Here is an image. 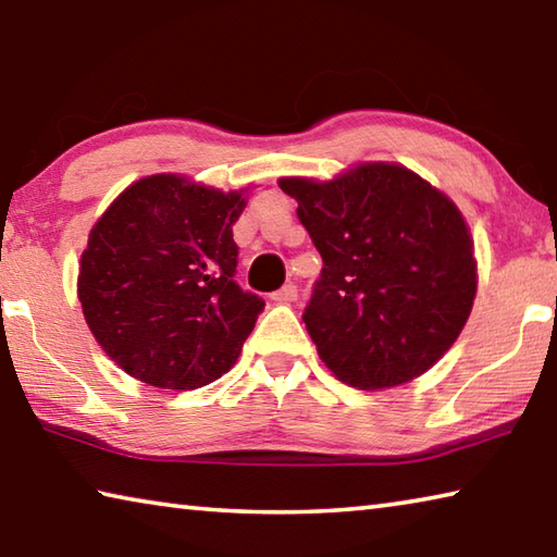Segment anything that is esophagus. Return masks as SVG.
<instances>
[{
	"label": "esophagus",
	"mask_w": 557,
	"mask_h": 557,
	"mask_svg": "<svg viewBox=\"0 0 557 557\" xmlns=\"http://www.w3.org/2000/svg\"><path fill=\"white\" fill-rule=\"evenodd\" d=\"M297 295H299V292H297V285H292V282H287L285 287L277 289L275 295H272V299H275L277 305H292V301L297 299Z\"/></svg>",
	"instance_id": "1"
}]
</instances>
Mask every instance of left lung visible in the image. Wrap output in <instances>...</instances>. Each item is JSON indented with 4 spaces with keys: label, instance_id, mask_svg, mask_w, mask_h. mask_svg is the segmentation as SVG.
<instances>
[{
    "label": "left lung",
    "instance_id": "left-lung-1",
    "mask_svg": "<svg viewBox=\"0 0 557 557\" xmlns=\"http://www.w3.org/2000/svg\"><path fill=\"white\" fill-rule=\"evenodd\" d=\"M321 252L305 323L341 382L384 389L419 377L460 336L478 260L460 209L397 163H360L329 182L282 177Z\"/></svg>",
    "mask_w": 557,
    "mask_h": 557
}]
</instances>
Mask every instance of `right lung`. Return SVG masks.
I'll return each instance as SVG.
<instances>
[{
  "label": "right lung",
  "mask_w": 557,
  "mask_h": 557,
  "mask_svg": "<svg viewBox=\"0 0 557 557\" xmlns=\"http://www.w3.org/2000/svg\"><path fill=\"white\" fill-rule=\"evenodd\" d=\"M244 191L160 173L126 187L97 219L77 297L92 336L126 375L197 389L234 368L265 307L234 280Z\"/></svg>",
  "instance_id": "add662e5"
}]
</instances>
